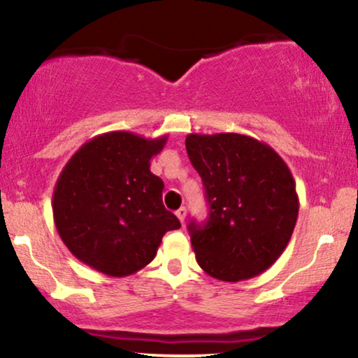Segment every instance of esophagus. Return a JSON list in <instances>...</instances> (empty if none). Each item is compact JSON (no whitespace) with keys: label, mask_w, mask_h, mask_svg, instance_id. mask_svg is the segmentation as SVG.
I'll return each instance as SVG.
<instances>
[{"label":"esophagus","mask_w":358,"mask_h":358,"mask_svg":"<svg viewBox=\"0 0 358 358\" xmlns=\"http://www.w3.org/2000/svg\"><path fill=\"white\" fill-rule=\"evenodd\" d=\"M176 217H178L180 222H182V224H183L185 219H187V208H185V207H180L178 210H176Z\"/></svg>","instance_id":"34e87169"}]
</instances>
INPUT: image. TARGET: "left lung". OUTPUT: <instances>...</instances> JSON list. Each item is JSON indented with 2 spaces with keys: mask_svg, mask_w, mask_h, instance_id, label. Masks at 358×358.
<instances>
[{
  "mask_svg": "<svg viewBox=\"0 0 358 358\" xmlns=\"http://www.w3.org/2000/svg\"><path fill=\"white\" fill-rule=\"evenodd\" d=\"M185 145L210 207L203 225H188L196 262L220 281L257 276L278 261L296 225L289 168L269 145L245 134H188Z\"/></svg>",
  "mask_w": 358,
  "mask_h": 358,
  "instance_id": "8db88e82",
  "label": "left lung"
}]
</instances>
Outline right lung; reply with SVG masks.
Here are the masks:
<instances>
[{
  "instance_id": "obj_1",
  "label": "right lung",
  "mask_w": 358,
  "mask_h": 358,
  "mask_svg": "<svg viewBox=\"0 0 358 358\" xmlns=\"http://www.w3.org/2000/svg\"><path fill=\"white\" fill-rule=\"evenodd\" d=\"M168 136L148 139L110 131L89 139L64 166L53 188V222L67 249L113 278L138 273L180 220L163 205L165 183L151 158Z\"/></svg>"
}]
</instances>
